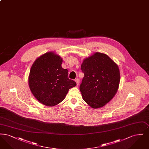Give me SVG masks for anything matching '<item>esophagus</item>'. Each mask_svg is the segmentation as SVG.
<instances>
[{
    "label": "esophagus",
    "instance_id": "34e87169",
    "mask_svg": "<svg viewBox=\"0 0 149 149\" xmlns=\"http://www.w3.org/2000/svg\"><path fill=\"white\" fill-rule=\"evenodd\" d=\"M75 81L76 82L77 85H79V81H80V80H79V79H75Z\"/></svg>",
    "mask_w": 149,
    "mask_h": 149
}]
</instances>
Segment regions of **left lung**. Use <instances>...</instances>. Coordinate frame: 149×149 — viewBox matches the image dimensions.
Instances as JSON below:
<instances>
[{"instance_id":"8db88e82","label":"left lung","mask_w":149,"mask_h":149,"mask_svg":"<svg viewBox=\"0 0 149 149\" xmlns=\"http://www.w3.org/2000/svg\"><path fill=\"white\" fill-rule=\"evenodd\" d=\"M81 70L84 74L80 85L83 99L94 109L104 106L118 89V65L106 54L97 52L84 59Z\"/></svg>"}]
</instances>
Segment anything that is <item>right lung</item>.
Wrapping results in <instances>:
<instances>
[{
	"label": "right lung",
	"mask_w": 149,
	"mask_h": 149,
	"mask_svg": "<svg viewBox=\"0 0 149 149\" xmlns=\"http://www.w3.org/2000/svg\"><path fill=\"white\" fill-rule=\"evenodd\" d=\"M63 58L54 52L38 57L32 64L29 77L30 91L38 102L46 106L61 102L69 90L77 83L68 78V70L61 64Z\"/></svg>",
	"instance_id": "obj_1"
}]
</instances>
